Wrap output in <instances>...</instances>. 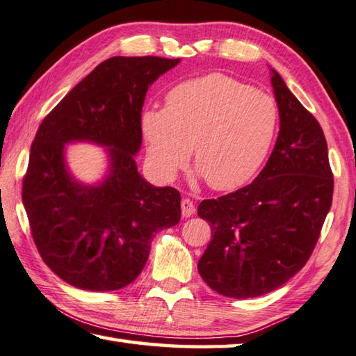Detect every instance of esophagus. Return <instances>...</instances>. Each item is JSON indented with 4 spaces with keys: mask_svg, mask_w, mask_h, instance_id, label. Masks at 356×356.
I'll return each instance as SVG.
<instances>
[{
    "mask_svg": "<svg viewBox=\"0 0 356 356\" xmlns=\"http://www.w3.org/2000/svg\"><path fill=\"white\" fill-rule=\"evenodd\" d=\"M180 207H182V216L184 218H190L195 215V204L191 202L190 199H182V202H180Z\"/></svg>",
    "mask_w": 356,
    "mask_h": 356,
    "instance_id": "34e87169",
    "label": "esophagus"
}]
</instances>
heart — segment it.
Masks as SVG:
<instances>
[{
    "instance_id": "b5f03b06",
    "label": "heart",
    "mask_w": 356,
    "mask_h": 356,
    "mask_svg": "<svg viewBox=\"0 0 356 356\" xmlns=\"http://www.w3.org/2000/svg\"><path fill=\"white\" fill-rule=\"evenodd\" d=\"M279 108L273 96L222 74L184 82L166 96V107L141 113L147 160L172 180L195 147L199 174L216 191L248 182L273 145Z\"/></svg>"
}]
</instances>
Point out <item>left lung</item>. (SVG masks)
I'll list each match as a JSON object with an SVG mask.
<instances>
[{
  "label": "left lung",
  "mask_w": 356,
  "mask_h": 356,
  "mask_svg": "<svg viewBox=\"0 0 356 356\" xmlns=\"http://www.w3.org/2000/svg\"><path fill=\"white\" fill-rule=\"evenodd\" d=\"M270 83L280 131L268 163L248 186L197 207L211 229L197 270L213 291L234 299L268 294L299 273L332 207L324 132L273 68Z\"/></svg>",
  "instance_id": "obj_1"
}]
</instances>
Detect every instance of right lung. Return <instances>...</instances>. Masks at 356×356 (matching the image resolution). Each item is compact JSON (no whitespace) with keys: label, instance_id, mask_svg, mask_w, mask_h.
<instances>
[{"label":"right lung","instance_id":"obj_1","mask_svg":"<svg viewBox=\"0 0 356 356\" xmlns=\"http://www.w3.org/2000/svg\"><path fill=\"white\" fill-rule=\"evenodd\" d=\"M180 59L111 57L54 107L38 127L23 180V205L43 261L68 285L127 286L143 270L157 232L180 221V193L141 176V108L154 82ZM106 147L98 183L69 171L66 145Z\"/></svg>","mask_w":356,"mask_h":356}]
</instances>
